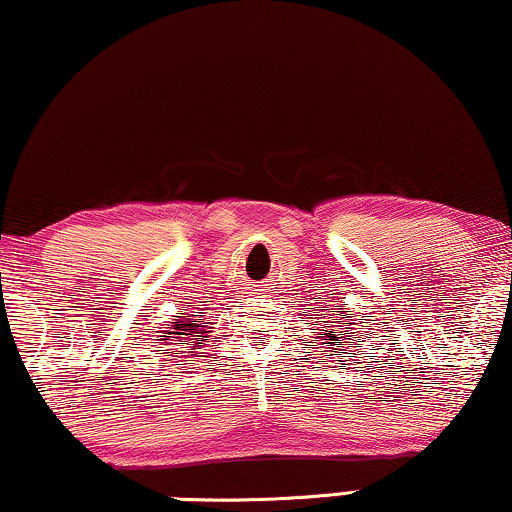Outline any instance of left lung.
Returning <instances> with one entry per match:
<instances>
[{"instance_id": "8db88e82", "label": "left lung", "mask_w": 512, "mask_h": 512, "mask_svg": "<svg viewBox=\"0 0 512 512\" xmlns=\"http://www.w3.org/2000/svg\"><path fill=\"white\" fill-rule=\"evenodd\" d=\"M318 309H321V306H318ZM326 311H328V306H326ZM338 316L330 314V318H333V321H326V323H335V326H326L328 328L326 333H321L323 340H326V342H323V345L330 347V350H333V342H328V340H338V335H342V338H345V340H350V335H347V330L342 328V326H345V321H352V316L350 314H347L345 318H338ZM330 350H326V352H330ZM326 357H330V354H326Z\"/></svg>"}]
</instances>
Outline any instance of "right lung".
Wrapping results in <instances>:
<instances>
[{"label": "right lung", "instance_id": "1", "mask_svg": "<svg viewBox=\"0 0 512 512\" xmlns=\"http://www.w3.org/2000/svg\"><path fill=\"white\" fill-rule=\"evenodd\" d=\"M206 326H203V318H196V314H189V316H177L172 321V328L165 330V335H160V340H170L167 345L177 347V352H186V345H189V350H201L203 347V338H206ZM165 362H170V359H165Z\"/></svg>", "mask_w": 512, "mask_h": 512}]
</instances>
